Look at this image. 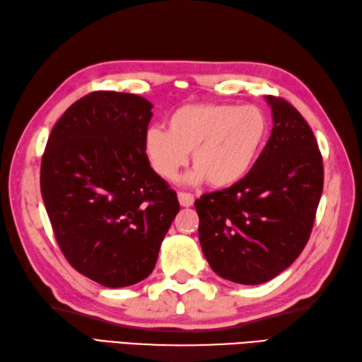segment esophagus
Returning <instances> with one entry per match:
<instances>
[{"mask_svg": "<svg viewBox=\"0 0 362 362\" xmlns=\"http://www.w3.org/2000/svg\"><path fill=\"white\" fill-rule=\"evenodd\" d=\"M177 197H179V204L182 206H191L194 204V196L189 194V192H177Z\"/></svg>", "mask_w": 362, "mask_h": 362, "instance_id": "1", "label": "esophagus"}]
</instances>
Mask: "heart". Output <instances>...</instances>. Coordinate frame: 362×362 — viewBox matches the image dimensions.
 <instances>
[{"instance_id": "obj_1", "label": "heart", "mask_w": 362, "mask_h": 362, "mask_svg": "<svg viewBox=\"0 0 362 362\" xmlns=\"http://www.w3.org/2000/svg\"><path fill=\"white\" fill-rule=\"evenodd\" d=\"M270 132L267 114L255 105L199 103L182 106L168 119V131L149 128L143 151L151 168L165 180L177 177L189 162L188 182L211 187L236 185L251 171Z\"/></svg>"}]
</instances>
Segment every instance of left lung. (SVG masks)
I'll list each match as a JSON object with an SVG mask.
<instances>
[{
	"instance_id": "1",
	"label": "left lung",
	"mask_w": 362,
	"mask_h": 362,
	"mask_svg": "<svg viewBox=\"0 0 362 362\" xmlns=\"http://www.w3.org/2000/svg\"><path fill=\"white\" fill-rule=\"evenodd\" d=\"M273 129L236 185L194 202L199 240L213 272L257 285L288 268L307 245L324 187L315 134L298 109L268 95Z\"/></svg>"
}]
</instances>
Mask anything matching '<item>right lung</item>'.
Wrapping results in <instances>:
<instances>
[{
    "label": "right lung",
    "instance_id": "add662e5",
    "mask_svg": "<svg viewBox=\"0 0 362 362\" xmlns=\"http://www.w3.org/2000/svg\"><path fill=\"white\" fill-rule=\"evenodd\" d=\"M151 109L136 94L90 92L55 123L41 160V196L58 247L75 270L109 288L153 273L180 209L143 151Z\"/></svg>",
    "mask_w": 362,
    "mask_h": 362
}]
</instances>
